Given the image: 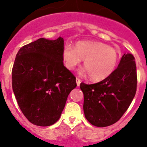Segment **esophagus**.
<instances>
[{
	"instance_id": "obj_1",
	"label": "esophagus",
	"mask_w": 147,
	"mask_h": 147,
	"mask_svg": "<svg viewBox=\"0 0 147 147\" xmlns=\"http://www.w3.org/2000/svg\"><path fill=\"white\" fill-rule=\"evenodd\" d=\"M76 85H77V87H79L80 85V83H81V80H80V79L76 78Z\"/></svg>"
}]
</instances>
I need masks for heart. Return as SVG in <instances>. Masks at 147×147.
I'll return each instance as SVG.
<instances>
[{
  "label": "heart",
  "mask_w": 147,
  "mask_h": 147,
  "mask_svg": "<svg viewBox=\"0 0 147 147\" xmlns=\"http://www.w3.org/2000/svg\"><path fill=\"white\" fill-rule=\"evenodd\" d=\"M62 59L67 69L74 70L84 59L85 67L80 71V76L90 75L94 82L106 80L117 67L119 55L117 51L106 44L96 41H78L75 47L65 45Z\"/></svg>",
  "instance_id": "1"
}]
</instances>
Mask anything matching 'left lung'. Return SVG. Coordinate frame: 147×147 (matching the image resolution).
Listing matches in <instances>:
<instances>
[{
  "instance_id": "1",
  "label": "left lung",
  "mask_w": 147,
  "mask_h": 147,
  "mask_svg": "<svg viewBox=\"0 0 147 147\" xmlns=\"http://www.w3.org/2000/svg\"><path fill=\"white\" fill-rule=\"evenodd\" d=\"M136 87L135 58L131 54H124L117 68L106 80L93 85L80 84L86 119L98 127L115 124L130 105Z\"/></svg>"
}]
</instances>
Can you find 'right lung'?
<instances>
[{"label":"right lung","instance_id":"right-lung-1","mask_svg":"<svg viewBox=\"0 0 147 147\" xmlns=\"http://www.w3.org/2000/svg\"><path fill=\"white\" fill-rule=\"evenodd\" d=\"M64 40L40 38L18 51L12 68V89L23 115L40 127L59 120L76 77L63 65Z\"/></svg>","mask_w":147,"mask_h":147}]
</instances>
